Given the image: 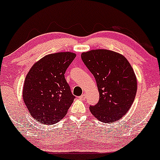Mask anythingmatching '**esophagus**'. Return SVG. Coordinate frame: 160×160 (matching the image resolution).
<instances>
[{
	"label": "esophagus",
	"mask_w": 160,
	"mask_h": 160,
	"mask_svg": "<svg viewBox=\"0 0 160 160\" xmlns=\"http://www.w3.org/2000/svg\"><path fill=\"white\" fill-rule=\"evenodd\" d=\"M79 98H80V99H81V100H84V99L86 98V95L85 94H82V95H80V96L79 97Z\"/></svg>",
	"instance_id": "esophagus-1"
}]
</instances>
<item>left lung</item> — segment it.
I'll return each instance as SVG.
<instances>
[{
    "mask_svg": "<svg viewBox=\"0 0 160 160\" xmlns=\"http://www.w3.org/2000/svg\"><path fill=\"white\" fill-rule=\"evenodd\" d=\"M81 58L93 74L99 101L89 107L98 120L110 123L119 120L131 108L137 92V79L125 56L108 49L82 52Z\"/></svg>",
    "mask_w": 160,
    "mask_h": 160,
    "instance_id": "1",
    "label": "left lung"
}]
</instances>
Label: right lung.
<instances>
[{"label": "right lung", "instance_id": "right-lung-1", "mask_svg": "<svg viewBox=\"0 0 160 160\" xmlns=\"http://www.w3.org/2000/svg\"><path fill=\"white\" fill-rule=\"evenodd\" d=\"M76 57L71 52L49 54L38 61L24 82L23 101L29 113L40 123L52 125L60 121L75 98L65 73Z\"/></svg>", "mask_w": 160, "mask_h": 160}]
</instances>
